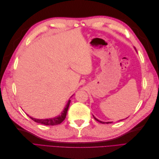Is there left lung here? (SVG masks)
I'll list each match as a JSON object with an SVG mask.
<instances>
[{
	"instance_id": "8db88e82",
	"label": "left lung",
	"mask_w": 159,
	"mask_h": 159,
	"mask_svg": "<svg viewBox=\"0 0 159 159\" xmlns=\"http://www.w3.org/2000/svg\"><path fill=\"white\" fill-rule=\"evenodd\" d=\"M93 118L96 120V121H98V122H99V123H107V124H108V123H111V122H103V121H99V120H98L97 118H95L94 116H93ZM121 121H122V120H121Z\"/></svg>"
}]
</instances>
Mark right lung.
Here are the masks:
<instances>
[{
	"label": "right lung",
	"instance_id": "right-lung-1",
	"mask_svg": "<svg viewBox=\"0 0 159 159\" xmlns=\"http://www.w3.org/2000/svg\"><path fill=\"white\" fill-rule=\"evenodd\" d=\"M71 100L69 99L68 103L66 105V107L64 109L63 111L61 112V115H60L59 116L54 117V118H50V119H35L30 117L29 115H28V117H30L31 119H32L34 121H35L36 123H40L42 125H56L60 124L64 120L66 119V114L67 112H68V107L70 106V103Z\"/></svg>",
	"mask_w": 159,
	"mask_h": 159
}]
</instances>
